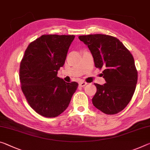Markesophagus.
Returning a JSON list of instances; mask_svg holds the SVG:
<instances>
[{
  "label": "esophagus",
  "instance_id": "obj_1",
  "mask_svg": "<svg viewBox=\"0 0 150 150\" xmlns=\"http://www.w3.org/2000/svg\"><path fill=\"white\" fill-rule=\"evenodd\" d=\"M86 85H87V83H86V82L81 81V82L79 83V85H80L81 87H85Z\"/></svg>",
  "mask_w": 150,
  "mask_h": 150
}]
</instances>
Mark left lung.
Segmentation results:
<instances>
[{
	"label": "left lung",
	"instance_id": "left-lung-1",
	"mask_svg": "<svg viewBox=\"0 0 150 150\" xmlns=\"http://www.w3.org/2000/svg\"><path fill=\"white\" fill-rule=\"evenodd\" d=\"M89 47L96 67L103 69V85L95 83L97 92L93 105L102 112L113 115L122 111L132 99L137 81L134 57L117 38L95 34L79 36Z\"/></svg>",
	"mask_w": 150,
	"mask_h": 150
}]
</instances>
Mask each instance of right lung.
Segmentation results:
<instances>
[{
	"label": "right lung",
	"mask_w": 150,
	"mask_h": 150,
	"mask_svg": "<svg viewBox=\"0 0 150 150\" xmlns=\"http://www.w3.org/2000/svg\"><path fill=\"white\" fill-rule=\"evenodd\" d=\"M74 35H43L28 45L21 61L19 79L29 105L45 117H55L67 108L78 83L57 77Z\"/></svg>",
	"instance_id": "obj_1"
}]
</instances>
